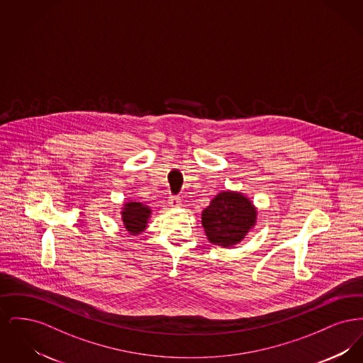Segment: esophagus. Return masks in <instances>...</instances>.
Masks as SVG:
<instances>
[{
	"mask_svg": "<svg viewBox=\"0 0 363 363\" xmlns=\"http://www.w3.org/2000/svg\"><path fill=\"white\" fill-rule=\"evenodd\" d=\"M169 204H170V207H181V199L177 197V196H172V197L169 199Z\"/></svg>",
	"mask_w": 363,
	"mask_h": 363,
	"instance_id": "esophagus-1",
	"label": "esophagus"
}]
</instances>
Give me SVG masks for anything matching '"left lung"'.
Segmentation results:
<instances>
[{
    "label": "left lung",
    "instance_id": "obj_1",
    "mask_svg": "<svg viewBox=\"0 0 363 363\" xmlns=\"http://www.w3.org/2000/svg\"><path fill=\"white\" fill-rule=\"evenodd\" d=\"M256 208L243 194L222 191L203 211L201 223L208 241L230 247L241 242L256 225Z\"/></svg>",
    "mask_w": 363,
    "mask_h": 363
}]
</instances>
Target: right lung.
<instances>
[{
    "instance_id": "right-lung-1",
    "label": "right lung",
    "mask_w": 363,
    "mask_h": 363,
    "mask_svg": "<svg viewBox=\"0 0 363 363\" xmlns=\"http://www.w3.org/2000/svg\"><path fill=\"white\" fill-rule=\"evenodd\" d=\"M151 216V209L138 201H129L122 209V222L125 228L132 234H140L147 227Z\"/></svg>"
}]
</instances>
